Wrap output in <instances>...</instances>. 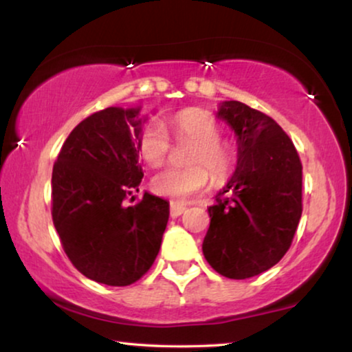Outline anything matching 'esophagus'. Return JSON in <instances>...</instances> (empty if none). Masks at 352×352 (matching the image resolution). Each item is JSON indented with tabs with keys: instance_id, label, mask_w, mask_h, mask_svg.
<instances>
[{
	"instance_id": "34e87169",
	"label": "esophagus",
	"mask_w": 352,
	"mask_h": 352,
	"mask_svg": "<svg viewBox=\"0 0 352 352\" xmlns=\"http://www.w3.org/2000/svg\"><path fill=\"white\" fill-rule=\"evenodd\" d=\"M184 211H186L184 205H179V204H171L170 205L171 218H177V216H181L182 213H184Z\"/></svg>"
}]
</instances>
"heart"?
<instances>
[{
  "mask_svg": "<svg viewBox=\"0 0 352 352\" xmlns=\"http://www.w3.org/2000/svg\"><path fill=\"white\" fill-rule=\"evenodd\" d=\"M170 128L176 139L194 142L187 155L190 165L157 173L152 179V190L157 195L181 200L197 194L208 184V173L216 184L228 179L235 166V152L221 139L223 129L213 115L197 109L182 110L171 118ZM138 151L142 160L153 168L168 160L171 142L162 123L152 122L142 129Z\"/></svg>",
  "mask_w": 352,
  "mask_h": 352,
  "instance_id": "1",
  "label": "heart"
}]
</instances>
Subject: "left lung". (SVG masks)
<instances>
[{"label": "left lung", "instance_id": "8db88e82", "mask_svg": "<svg viewBox=\"0 0 352 352\" xmlns=\"http://www.w3.org/2000/svg\"><path fill=\"white\" fill-rule=\"evenodd\" d=\"M218 117L239 142L237 170L208 208L205 259L221 276L250 278L288 252L302 213V165L292 139L266 113L226 100Z\"/></svg>", "mask_w": 352, "mask_h": 352}]
</instances>
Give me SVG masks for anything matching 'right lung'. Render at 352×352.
I'll return each mask as SVG.
<instances>
[{
	"label": "right lung",
	"instance_id": "obj_1",
	"mask_svg": "<svg viewBox=\"0 0 352 352\" xmlns=\"http://www.w3.org/2000/svg\"><path fill=\"white\" fill-rule=\"evenodd\" d=\"M138 113L109 107L89 115L52 168L51 213L62 248L83 276L112 287L131 285L151 269L170 216L168 201L148 192L126 204L144 176Z\"/></svg>",
	"mask_w": 352,
	"mask_h": 352
}]
</instances>
